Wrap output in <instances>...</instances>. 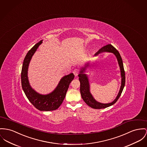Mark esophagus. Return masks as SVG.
<instances>
[{
  "label": "esophagus",
  "instance_id": "34e87169",
  "mask_svg": "<svg viewBox=\"0 0 147 147\" xmlns=\"http://www.w3.org/2000/svg\"><path fill=\"white\" fill-rule=\"evenodd\" d=\"M73 73H74V74L75 75V76H77L78 75V74H79V70H78V69H75L73 71Z\"/></svg>",
  "mask_w": 147,
  "mask_h": 147
}]
</instances>
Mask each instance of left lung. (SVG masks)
<instances>
[{
	"label": "left lung",
	"instance_id": "8db88e82",
	"mask_svg": "<svg viewBox=\"0 0 147 147\" xmlns=\"http://www.w3.org/2000/svg\"><path fill=\"white\" fill-rule=\"evenodd\" d=\"M104 52H111L114 53L117 59V62L120 69V72H121V86L117 98L113 102L110 103H108V104H102V103L99 102L95 100V99L93 98L92 95L90 93L88 78L87 75L85 74H84L86 68H87L88 66V65H89L88 63L86 64L84 67H82L81 69L80 74H78V75L79 77V81L80 82V93L81 95V97L88 106L91 108L96 109L108 108L109 107H110L113 104H114L117 101L119 98H120L125 84V71L124 69L123 60L117 49H116L114 47H113L111 45H108L107 46H104L101 49H99L95 54V56H98V54Z\"/></svg>",
	"mask_w": 147,
	"mask_h": 147
}]
</instances>
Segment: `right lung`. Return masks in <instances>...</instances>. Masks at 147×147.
Listing matches in <instances>:
<instances>
[{"instance_id":"obj_1","label":"right lung","mask_w":147,"mask_h":147,"mask_svg":"<svg viewBox=\"0 0 147 147\" xmlns=\"http://www.w3.org/2000/svg\"><path fill=\"white\" fill-rule=\"evenodd\" d=\"M42 40L36 44L27 53L22 66L21 72L22 87L30 102L40 111H52L57 109L62 104L66 96L69 84L74 80L75 75L71 73L61 79L56 88L50 94L42 95L31 88L28 78V69L30 61Z\"/></svg>"}]
</instances>
